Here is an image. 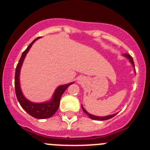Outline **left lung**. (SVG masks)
<instances>
[{"instance_id":"1","label":"left lung","mask_w":150,"mask_h":150,"mask_svg":"<svg viewBox=\"0 0 150 150\" xmlns=\"http://www.w3.org/2000/svg\"><path fill=\"white\" fill-rule=\"evenodd\" d=\"M123 55H124L125 57H126L127 59H128L129 62H131L132 65L134 67V61H133V59H132V57L130 55H128V54H126V53L124 54ZM82 109H83V112H84L86 114L88 115V116L90 118V119H92V120H100V121H102V120H110V119H111V118H112L113 116H115L116 115V114L109 115V116H94V115H91V114H90V113H88V112L84 109V107H83V106H82Z\"/></svg>"}]
</instances>
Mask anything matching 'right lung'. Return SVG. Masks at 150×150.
Segmentation results:
<instances>
[{
	"label": "right lung",
	"mask_w": 150,
	"mask_h": 150,
	"mask_svg": "<svg viewBox=\"0 0 150 150\" xmlns=\"http://www.w3.org/2000/svg\"><path fill=\"white\" fill-rule=\"evenodd\" d=\"M39 38H36L34 40H33L29 44L28 48L22 52V56L18 61V63L16 66V68L15 90L16 98L18 99V101L20 104L21 107L29 115L36 118V119H47V118H50L55 114L57 110L59 109L61 97L63 95L64 91L67 89V87L74 83H68L67 85H62V86L58 87L54 92L52 98L49 101L43 102V103H34V102H31L28 100L24 96L20 88V83H19V74H20L21 67H22V63H23L24 59L27 55L28 52L29 51L33 43Z\"/></svg>",
	"instance_id": "add662e5"
}]
</instances>
